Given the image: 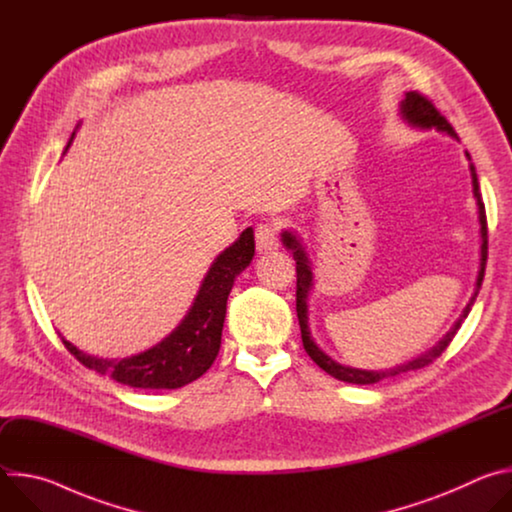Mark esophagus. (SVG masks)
Masks as SVG:
<instances>
[{
    "mask_svg": "<svg viewBox=\"0 0 512 512\" xmlns=\"http://www.w3.org/2000/svg\"><path fill=\"white\" fill-rule=\"evenodd\" d=\"M255 245H257V253L259 255H267V253L275 251L279 247L275 225H271V223L257 225V229H255Z\"/></svg>",
    "mask_w": 512,
    "mask_h": 512,
    "instance_id": "esophagus-1",
    "label": "esophagus"
}]
</instances>
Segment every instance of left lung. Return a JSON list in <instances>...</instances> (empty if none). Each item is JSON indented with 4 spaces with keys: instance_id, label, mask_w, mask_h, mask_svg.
I'll return each mask as SVG.
<instances>
[{
    "instance_id": "left-lung-1",
    "label": "left lung",
    "mask_w": 512,
    "mask_h": 512,
    "mask_svg": "<svg viewBox=\"0 0 512 512\" xmlns=\"http://www.w3.org/2000/svg\"><path fill=\"white\" fill-rule=\"evenodd\" d=\"M399 113L403 117L405 123H409L411 127L417 129H437V131H444L450 137L458 139V133L454 131V127L448 123V119L433 107V103L429 99H425L423 95H419L417 91H409L405 93V99L399 105ZM468 162L472 160L470 154L466 152ZM470 176H472V188H474V198H476V206H478V223H480V267H478V277H476V287H474V294L468 302V306L464 308V312L460 314V318L456 320V324L450 328V332L437 342L433 348L425 350L421 356L399 364V367L393 369H385V371H362V369H352L346 367V364L336 362L332 356H328L312 338L310 332V324H308V298H310V289L314 285V273H312V261L308 259L306 247L302 245V239L291 233V231H283L281 233V241L283 247L287 251L294 253V261H296V271H298V289H296V310H298V320H300V330H302V342L306 352L310 354V358L318 364L322 371H326L330 377L344 381V383H352V385H373L379 383L383 379H391L397 375H403L407 371H417L427 367L431 364L437 356H442V352L448 348V344L452 342V338L456 336V332L460 330L462 322L468 318L476 296L480 291L482 279H484V269H486V257H488V229H486V210H484V202H482V194H480V186H478V176H476V168L470 162Z\"/></svg>"
}]
</instances>
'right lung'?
Instances as JSON below:
<instances>
[{
	"label": "right lung",
	"mask_w": 512,
	"mask_h": 512,
	"mask_svg": "<svg viewBox=\"0 0 512 512\" xmlns=\"http://www.w3.org/2000/svg\"><path fill=\"white\" fill-rule=\"evenodd\" d=\"M75 137V133H72ZM70 137V141H72ZM68 141V145H70ZM66 145V150H68ZM255 255L253 229H245L241 237L218 255L178 328L154 348L129 358H99L79 350L62 334L60 340L70 354H75L87 369L97 371L121 385L135 389H180L202 377L221 348L223 324L227 316V300L237 275L249 267Z\"/></svg>",
	"instance_id": "1"
}]
</instances>
